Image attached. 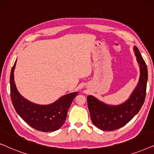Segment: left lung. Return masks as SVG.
<instances>
[{
    "label": "left lung",
    "mask_w": 154,
    "mask_h": 154,
    "mask_svg": "<svg viewBox=\"0 0 154 154\" xmlns=\"http://www.w3.org/2000/svg\"><path fill=\"white\" fill-rule=\"evenodd\" d=\"M140 69L137 85L131 95L123 104L109 105L100 102L92 95L88 96V106L92 122L99 129L112 131L126 125L142 108L146 97L148 71L138 48H133Z\"/></svg>",
    "instance_id": "left-lung-1"
}]
</instances>
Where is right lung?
Masks as SVG:
<instances>
[{
	"mask_svg": "<svg viewBox=\"0 0 154 154\" xmlns=\"http://www.w3.org/2000/svg\"><path fill=\"white\" fill-rule=\"evenodd\" d=\"M12 66L10 77V97L13 106L19 116L31 127L42 132H52L62 127L66 119L68 109L78 92L61 97L56 102L48 105H39L23 97L17 90L14 81Z\"/></svg>",
	"mask_w": 154,
	"mask_h": 154,
	"instance_id": "obj_1",
	"label": "right lung"
}]
</instances>
